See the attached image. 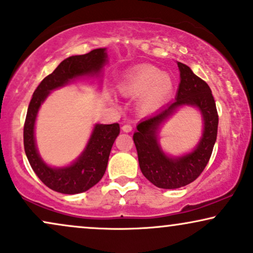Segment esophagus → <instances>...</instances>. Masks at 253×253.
<instances>
[{
  "label": "esophagus",
  "instance_id": "1",
  "mask_svg": "<svg viewBox=\"0 0 253 253\" xmlns=\"http://www.w3.org/2000/svg\"><path fill=\"white\" fill-rule=\"evenodd\" d=\"M124 130L125 133H129V132H132V129H133V127L130 126V125H128V124H126V125H124L123 126V128H121Z\"/></svg>",
  "mask_w": 253,
  "mask_h": 253
}]
</instances>
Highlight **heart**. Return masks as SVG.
<instances>
[{
    "label": "heart",
    "mask_w": 253,
    "mask_h": 253,
    "mask_svg": "<svg viewBox=\"0 0 253 253\" xmlns=\"http://www.w3.org/2000/svg\"><path fill=\"white\" fill-rule=\"evenodd\" d=\"M119 90L125 96L138 97L141 112H152L159 108L173 90L169 75L163 74L153 66H142L129 72L119 84Z\"/></svg>",
    "instance_id": "obj_1"
}]
</instances>
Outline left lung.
Returning <instances> with one entry per match:
<instances>
[{
	"label": "left lung",
	"instance_id": "obj_1",
	"mask_svg": "<svg viewBox=\"0 0 253 253\" xmlns=\"http://www.w3.org/2000/svg\"><path fill=\"white\" fill-rule=\"evenodd\" d=\"M176 63L180 72V84L175 100L151 117L142 119L133 134L142 174L157 187L166 190L186 186L200 175L213 151L218 130L217 108L209 84L198 78L188 66ZM185 105L197 108L201 112L202 136L191 152L179 157L169 156L159 142L160 129Z\"/></svg>",
	"mask_w": 253,
	"mask_h": 253
}]
</instances>
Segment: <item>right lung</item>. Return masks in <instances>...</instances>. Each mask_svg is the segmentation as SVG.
Returning a JSON list of instances; mask_svg holds the SVG:
<instances>
[{
    "mask_svg": "<svg viewBox=\"0 0 253 253\" xmlns=\"http://www.w3.org/2000/svg\"><path fill=\"white\" fill-rule=\"evenodd\" d=\"M108 61L106 48H97L84 55L67 57L55 71L39 84L30 100L23 128L26 156L45 186L63 194L86 192L101 180L107 169L109 153L120 133L119 124H95L82 153L72 164L62 167L48 165L40 156L35 140V123L40 107L53 90L80 78H101Z\"/></svg>",
    "mask_w": 253,
    "mask_h": 253,
    "instance_id": "1",
    "label": "right lung"
}]
</instances>
